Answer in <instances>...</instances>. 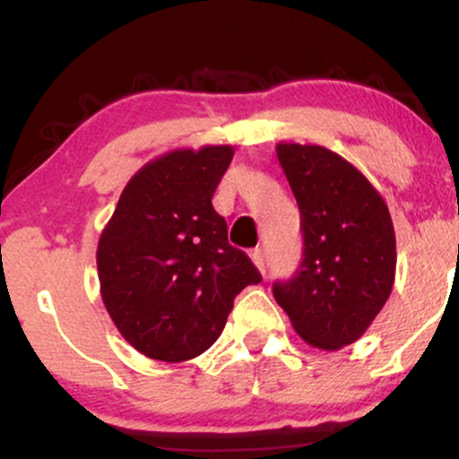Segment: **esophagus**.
Here are the masks:
<instances>
[{"instance_id":"obj_1","label":"esophagus","mask_w":459,"mask_h":459,"mask_svg":"<svg viewBox=\"0 0 459 459\" xmlns=\"http://www.w3.org/2000/svg\"><path fill=\"white\" fill-rule=\"evenodd\" d=\"M250 259L255 261V265L259 267L263 273H265V252H263V247H255V250L250 252Z\"/></svg>"}]
</instances>
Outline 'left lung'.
I'll list each match as a JSON object with an SVG mask.
<instances>
[{
	"label": "left lung",
	"mask_w": 459,
	"mask_h": 459,
	"mask_svg": "<svg viewBox=\"0 0 459 459\" xmlns=\"http://www.w3.org/2000/svg\"><path fill=\"white\" fill-rule=\"evenodd\" d=\"M278 161L299 207L302 261L273 298L291 325L319 350L365 334L394 282L393 220L358 168L324 146L278 144Z\"/></svg>",
	"instance_id": "8db88e82"
}]
</instances>
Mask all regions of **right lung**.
<instances>
[{
    "label": "right lung",
    "instance_id": "1",
    "mask_svg": "<svg viewBox=\"0 0 459 459\" xmlns=\"http://www.w3.org/2000/svg\"><path fill=\"white\" fill-rule=\"evenodd\" d=\"M230 146L172 151L146 163L120 194L97 247L101 298L140 354L183 362L222 334L233 299L261 273L229 244L212 198Z\"/></svg>",
    "mask_w": 459,
    "mask_h": 459
}]
</instances>
